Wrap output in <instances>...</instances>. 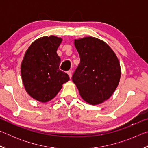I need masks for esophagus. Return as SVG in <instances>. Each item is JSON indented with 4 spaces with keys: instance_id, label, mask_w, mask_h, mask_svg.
<instances>
[{
    "instance_id": "obj_1",
    "label": "esophagus",
    "mask_w": 148,
    "mask_h": 148,
    "mask_svg": "<svg viewBox=\"0 0 148 148\" xmlns=\"http://www.w3.org/2000/svg\"><path fill=\"white\" fill-rule=\"evenodd\" d=\"M67 74H69L70 78H71V77H72V71H69L68 72H67Z\"/></svg>"
}]
</instances>
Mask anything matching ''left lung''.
Here are the masks:
<instances>
[{
  "label": "left lung",
  "mask_w": 148,
  "mask_h": 148,
  "mask_svg": "<svg viewBox=\"0 0 148 148\" xmlns=\"http://www.w3.org/2000/svg\"><path fill=\"white\" fill-rule=\"evenodd\" d=\"M80 63L72 76L82 98L97 105L108 99L119 83L121 66L116 53L106 42L88 36L74 40Z\"/></svg>",
  "instance_id": "left-lung-1"
}]
</instances>
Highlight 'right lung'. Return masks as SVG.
I'll return each mask as SVG.
<instances>
[{"label":"right lung","instance_id":"1","mask_svg":"<svg viewBox=\"0 0 148 148\" xmlns=\"http://www.w3.org/2000/svg\"><path fill=\"white\" fill-rule=\"evenodd\" d=\"M62 39L44 36L32 42L25 54L21 74L25 89L30 96L41 102L53 99L69 75L59 69L61 59L57 50Z\"/></svg>","mask_w":148,"mask_h":148}]
</instances>
